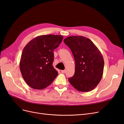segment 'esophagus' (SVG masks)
<instances>
[{
  "instance_id": "obj_1",
  "label": "esophagus",
  "mask_w": 124,
  "mask_h": 124,
  "mask_svg": "<svg viewBox=\"0 0 124 124\" xmlns=\"http://www.w3.org/2000/svg\"><path fill=\"white\" fill-rule=\"evenodd\" d=\"M61 72H62V73H66V70H61Z\"/></svg>"
}]
</instances>
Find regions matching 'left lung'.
Wrapping results in <instances>:
<instances>
[{
	"label": "left lung",
	"instance_id": "1",
	"mask_svg": "<svg viewBox=\"0 0 124 124\" xmlns=\"http://www.w3.org/2000/svg\"><path fill=\"white\" fill-rule=\"evenodd\" d=\"M63 41L72 52L76 63L74 76L69 78V82L78 91H91L102 77V54L94 43L85 37L70 36Z\"/></svg>",
	"mask_w": 124,
	"mask_h": 124
}]
</instances>
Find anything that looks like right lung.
Instances as JSON below:
<instances>
[{
  "label": "right lung",
  "instance_id": "right-lung-1",
  "mask_svg": "<svg viewBox=\"0 0 124 124\" xmlns=\"http://www.w3.org/2000/svg\"><path fill=\"white\" fill-rule=\"evenodd\" d=\"M63 36L47 35L36 37L24 47L20 68L26 83L36 89L49 86L58 75L54 68L53 51L61 43Z\"/></svg>",
  "mask_w": 124,
  "mask_h": 124
}]
</instances>
